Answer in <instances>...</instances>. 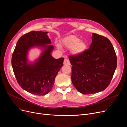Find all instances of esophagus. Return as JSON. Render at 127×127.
I'll list each match as a JSON object with an SVG mask.
<instances>
[{"label":"esophagus","instance_id":"34e87169","mask_svg":"<svg viewBox=\"0 0 127 127\" xmlns=\"http://www.w3.org/2000/svg\"><path fill=\"white\" fill-rule=\"evenodd\" d=\"M64 64L65 65H70V63L69 61V60H68L67 59H65L64 61Z\"/></svg>","mask_w":127,"mask_h":127}]
</instances>
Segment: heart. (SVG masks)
I'll list each match as a JSON object with an SVG mask.
<instances>
[{"label": "heart", "instance_id": "b5f03b06", "mask_svg": "<svg viewBox=\"0 0 127 127\" xmlns=\"http://www.w3.org/2000/svg\"><path fill=\"white\" fill-rule=\"evenodd\" d=\"M64 46L68 48H71L72 55L79 56L83 53L88 48V44L75 35H70L64 39L62 41Z\"/></svg>", "mask_w": 127, "mask_h": 127}]
</instances>
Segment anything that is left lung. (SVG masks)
Listing matches in <instances>:
<instances>
[{"mask_svg":"<svg viewBox=\"0 0 127 127\" xmlns=\"http://www.w3.org/2000/svg\"><path fill=\"white\" fill-rule=\"evenodd\" d=\"M89 49L79 56L69 57L71 81L83 94H93L104 90L110 84L117 67V57L109 39L93 33Z\"/></svg>","mask_w":127,"mask_h":127,"instance_id":"obj_1","label":"left lung"}]
</instances>
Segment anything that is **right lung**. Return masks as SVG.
Instances as JSON below:
<instances>
[{"instance_id":"obj_1","label":"right lung","mask_w":127,"mask_h":127,"mask_svg":"<svg viewBox=\"0 0 127 127\" xmlns=\"http://www.w3.org/2000/svg\"><path fill=\"white\" fill-rule=\"evenodd\" d=\"M47 33L32 31L23 35L17 41L12 57V68L18 84L27 92L38 96L51 91L63 65V58L56 59L51 55L53 46L48 45L51 42ZM33 46H39L44 50L34 64H29L28 52Z\"/></svg>"}]
</instances>
